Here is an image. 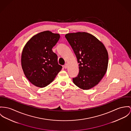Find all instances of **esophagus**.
<instances>
[{
    "mask_svg": "<svg viewBox=\"0 0 131 131\" xmlns=\"http://www.w3.org/2000/svg\"><path fill=\"white\" fill-rule=\"evenodd\" d=\"M64 67L65 69L67 68V67H68V64H67V63H66V64L64 65Z\"/></svg>",
    "mask_w": 131,
    "mask_h": 131,
    "instance_id": "esophagus-1",
    "label": "esophagus"
}]
</instances>
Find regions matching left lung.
Masks as SVG:
<instances>
[{"label":"left lung","instance_id":"left-lung-1","mask_svg":"<svg viewBox=\"0 0 131 131\" xmlns=\"http://www.w3.org/2000/svg\"><path fill=\"white\" fill-rule=\"evenodd\" d=\"M79 63V73L73 83L83 90H89L100 82L108 65V53L103 43L85 32L65 35Z\"/></svg>","mask_w":131,"mask_h":131}]
</instances>
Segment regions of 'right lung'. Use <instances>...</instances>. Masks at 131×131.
Returning a JSON list of instances; mask_svg holds the SVG:
<instances>
[{"mask_svg":"<svg viewBox=\"0 0 131 131\" xmlns=\"http://www.w3.org/2000/svg\"><path fill=\"white\" fill-rule=\"evenodd\" d=\"M60 37L59 34L45 31L33 36L24 46L21 67L27 79L34 86H47L61 70L57 55L52 50Z\"/></svg>","mask_w":131,"mask_h":131,"instance_id":"right-lung-1","label":"right lung"}]
</instances>
